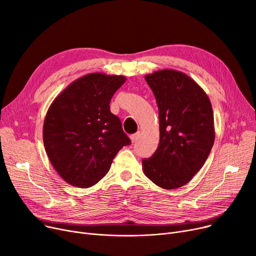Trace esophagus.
<instances>
[{"mask_svg":"<svg viewBox=\"0 0 256 256\" xmlns=\"http://www.w3.org/2000/svg\"><path fill=\"white\" fill-rule=\"evenodd\" d=\"M139 137H140V132H138L136 134H132V135H130V141L132 143H135L139 139Z\"/></svg>","mask_w":256,"mask_h":256,"instance_id":"34e87169","label":"esophagus"}]
</instances>
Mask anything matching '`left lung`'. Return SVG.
Returning <instances> with one entry per match:
<instances>
[{"label":"left lung","mask_w":256,"mask_h":256,"mask_svg":"<svg viewBox=\"0 0 256 256\" xmlns=\"http://www.w3.org/2000/svg\"><path fill=\"white\" fill-rule=\"evenodd\" d=\"M158 108L160 143L143 172L163 189L189 182L201 169L214 141L212 104L204 90L188 74L162 70L146 74Z\"/></svg>","instance_id":"8db88e82"}]
</instances>
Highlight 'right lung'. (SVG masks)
Here are the masks:
<instances>
[{
	"instance_id": "obj_1",
	"label": "right lung",
	"mask_w": 256,
	"mask_h": 256,
	"mask_svg": "<svg viewBox=\"0 0 256 256\" xmlns=\"http://www.w3.org/2000/svg\"><path fill=\"white\" fill-rule=\"evenodd\" d=\"M126 78L100 72L74 80L54 100L44 124L50 162L72 186L89 188L109 171L113 158L130 140L110 102Z\"/></svg>"
}]
</instances>
